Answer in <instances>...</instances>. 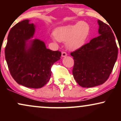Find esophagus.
Wrapping results in <instances>:
<instances>
[{
  "mask_svg": "<svg viewBox=\"0 0 121 121\" xmlns=\"http://www.w3.org/2000/svg\"><path fill=\"white\" fill-rule=\"evenodd\" d=\"M61 56H62V57H66V56H67V53H66L65 52H62Z\"/></svg>",
  "mask_w": 121,
  "mask_h": 121,
  "instance_id": "34e87169",
  "label": "esophagus"
}]
</instances>
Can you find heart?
Segmentation results:
<instances>
[{
	"label": "heart",
	"mask_w": 121,
	"mask_h": 121,
	"mask_svg": "<svg viewBox=\"0 0 121 121\" xmlns=\"http://www.w3.org/2000/svg\"><path fill=\"white\" fill-rule=\"evenodd\" d=\"M90 32V27L85 22H78L74 24L67 25L56 28L51 37L54 41L65 42L69 49L75 50L84 44Z\"/></svg>",
	"instance_id": "1"
}]
</instances>
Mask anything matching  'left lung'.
Wrapping results in <instances>:
<instances>
[{"mask_svg":"<svg viewBox=\"0 0 121 121\" xmlns=\"http://www.w3.org/2000/svg\"><path fill=\"white\" fill-rule=\"evenodd\" d=\"M98 37L70 53L72 73L80 86L91 87L104 84L109 77L118 56V47L109 26L98 20Z\"/></svg>","mask_w":121,"mask_h":121,"instance_id":"1","label":"left lung"}]
</instances>
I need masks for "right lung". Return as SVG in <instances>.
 Returning a JSON list of instances; mask_svg holds the SVG:
<instances>
[{
    "mask_svg": "<svg viewBox=\"0 0 121 121\" xmlns=\"http://www.w3.org/2000/svg\"><path fill=\"white\" fill-rule=\"evenodd\" d=\"M35 26L29 20L19 22L11 29L5 48V57L12 77L19 85L41 88L51 78V67L60 59L61 53L47 49L44 41L30 40Z\"/></svg>",
    "mask_w": 121,
    "mask_h": 121,
    "instance_id": "obj_1",
    "label": "right lung"
}]
</instances>
